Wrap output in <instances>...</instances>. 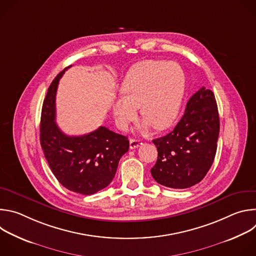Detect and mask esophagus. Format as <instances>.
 I'll return each mask as SVG.
<instances>
[{
	"mask_svg": "<svg viewBox=\"0 0 256 256\" xmlns=\"http://www.w3.org/2000/svg\"><path fill=\"white\" fill-rule=\"evenodd\" d=\"M142 144L140 140H136V138H130V148L132 149H136L138 148Z\"/></svg>",
	"mask_w": 256,
	"mask_h": 256,
	"instance_id": "1",
	"label": "esophagus"
}]
</instances>
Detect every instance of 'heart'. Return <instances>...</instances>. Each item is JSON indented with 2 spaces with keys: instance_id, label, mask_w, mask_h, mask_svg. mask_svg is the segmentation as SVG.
I'll return each instance as SVG.
<instances>
[{
  "instance_id": "obj_1",
  "label": "heart",
  "mask_w": 256,
  "mask_h": 256,
  "mask_svg": "<svg viewBox=\"0 0 256 256\" xmlns=\"http://www.w3.org/2000/svg\"><path fill=\"white\" fill-rule=\"evenodd\" d=\"M186 89L184 70L175 62L144 60L126 74L120 96L112 105L118 128H126L136 118L138 106L142 116L157 130L169 128L176 120Z\"/></svg>"
}]
</instances>
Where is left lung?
<instances>
[{
    "label": "left lung",
    "mask_w": 256,
    "mask_h": 256,
    "mask_svg": "<svg viewBox=\"0 0 256 256\" xmlns=\"http://www.w3.org/2000/svg\"><path fill=\"white\" fill-rule=\"evenodd\" d=\"M218 132L214 95L202 87L186 103L184 114L174 130L153 140L158 151L151 169L153 178L170 188L184 190L198 184L214 162Z\"/></svg>",
    "instance_id": "left-lung-1"
}]
</instances>
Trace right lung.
Returning <instances> with one entry per match:
<instances>
[{
  "label": "right lung",
  "instance_id": "add662e5",
  "mask_svg": "<svg viewBox=\"0 0 256 256\" xmlns=\"http://www.w3.org/2000/svg\"><path fill=\"white\" fill-rule=\"evenodd\" d=\"M50 84L44 100L40 144L50 170L66 190L85 196L105 188L112 181L118 162L130 148L126 136L105 126L83 136H66L56 122L58 84L66 68Z\"/></svg>",
  "mask_w": 256,
  "mask_h": 256
}]
</instances>
